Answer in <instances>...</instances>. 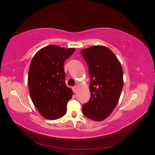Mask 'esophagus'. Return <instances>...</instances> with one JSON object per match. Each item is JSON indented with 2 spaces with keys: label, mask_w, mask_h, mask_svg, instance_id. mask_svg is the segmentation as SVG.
I'll return each instance as SVG.
<instances>
[{
  "label": "esophagus",
  "mask_w": 155,
  "mask_h": 155,
  "mask_svg": "<svg viewBox=\"0 0 155 155\" xmlns=\"http://www.w3.org/2000/svg\"><path fill=\"white\" fill-rule=\"evenodd\" d=\"M72 90H73V91H74V93H76L77 91V90H78V87L77 86H75V87H74L72 88Z\"/></svg>",
  "instance_id": "1"
}]
</instances>
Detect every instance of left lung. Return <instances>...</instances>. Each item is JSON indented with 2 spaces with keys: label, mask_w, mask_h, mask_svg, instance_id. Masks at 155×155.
<instances>
[{
  "label": "left lung",
  "mask_w": 155,
  "mask_h": 155,
  "mask_svg": "<svg viewBox=\"0 0 155 155\" xmlns=\"http://www.w3.org/2000/svg\"><path fill=\"white\" fill-rule=\"evenodd\" d=\"M91 78V97L83 106V114L94 121H103L118 103L124 85L123 70L118 59L104 46L81 50Z\"/></svg>",
  "instance_id": "obj_1"
}]
</instances>
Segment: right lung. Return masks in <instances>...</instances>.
Segmentation results:
<instances>
[{
    "label": "right lung",
    "mask_w": 155,
    "mask_h": 155,
    "mask_svg": "<svg viewBox=\"0 0 155 155\" xmlns=\"http://www.w3.org/2000/svg\"><path fill=\"white\" fill-rule=\"evenodd\" d=\"M74 51V48L49 45L37 52L31 60L28 74L30 96L46 119L57 120L66 114L73 93L65 83L64 65Z\"/></svg>",
    "instance_id": "obj_1"
}]
</instances>
